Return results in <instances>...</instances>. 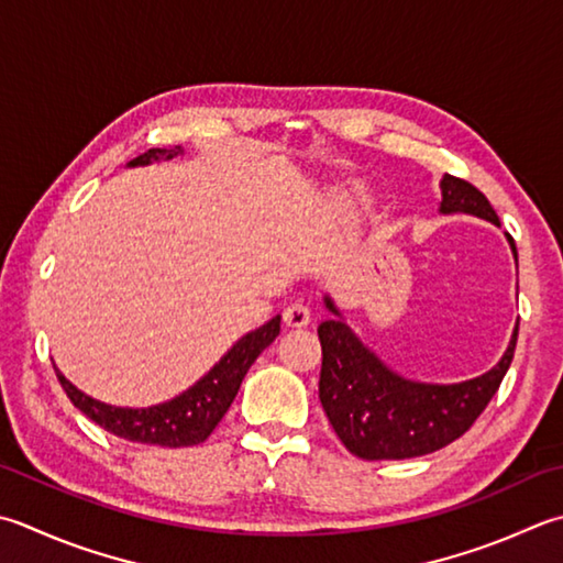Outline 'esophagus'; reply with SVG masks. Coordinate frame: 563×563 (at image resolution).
<instances>
[{"instance_id":"esophagus-1","label":"esophagus","mask_w":563,"mask_h":563,"mask_svg":"<svg viewBox=\"0 0 563 563\" xmlns=\"http://www.w3.org/2000/svg\"><path fill=\"white\" fill-rule=\"evenodd\" d=\"M283 322H285V327H290V329L307 327V324H310V307L302 305V302L288 305V307H285V312H283Z\"/></svg>"}]
</instances>
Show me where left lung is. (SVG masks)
<instances>
[{
  "mask_svg": "<svg viewBox=\"0 0 563 563\" xmlns=\"http://www.w3.org/2000/svg\"><path fill=\"white\" fill-rule=\"evenodd\" d=\"M439 187V214H471L500 227L486 195L471 183L444 175ZM505 239L517 263L515 241L510 234ZM324 307L332 317L317 329L322 341L319 400L344 446L366 461L424 456L466 434L498 393L515 356L517 324L500 361L481 376L461 383L412 380L363 344L329 292Z\"/></svg>",
  "mask_w": 563,
  "mask_h": 563,
  "instance_id": "8db88e82",
  "label": "left lung"
}]
</instances>
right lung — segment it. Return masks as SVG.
Instances as JSON below:
<instances>
[{
  "instance_id": "right-lung-1",
  "label": "right lung",
  "mask_w": 563,
  "mask_h": 563,
  "mask_svg": "<svg viewBox=\"0 0 563 563\" xmlns=\"http://www.w3.org/2000/svg\"><path fill=\"white\" fill-rule=\"evenodd\" d=\"M178 156H185V151L180 146L151 148L146 153H141L139 158L129 161L126 165L129 168H139V165L163 163ZM278 334L280 314H275L263 327L241 336L200 380L190 385V388L175 395L170 400L151 407H119L95 400L92 395L75 388L58 368H53L63 385V390L68 393L70 402L77 410L90 417L92 422L104 427L107 432H112L121 439H129V442L180 449L202 444L205 439L214 432V427L222 422V417L227 415L231 402H234L241 388V380H244L249 373L251 363L263 354V349H268L273 344Z\"/></svg>"
}]
</instances>
